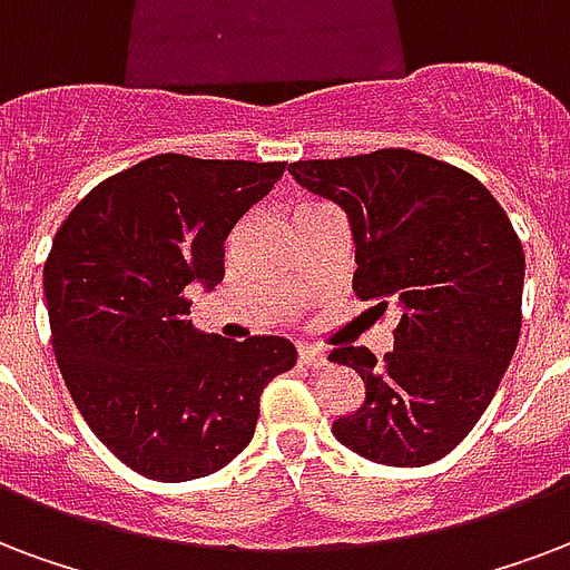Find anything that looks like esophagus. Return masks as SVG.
<instances>
[{
  "instance_id": "34e87169",
  "label": "esophagus",
  "mask_w": 570,
  "mask_h": 570,
  "mask_svg": "<svg viewBox=\"0 0 570 570\" xmlns=\"http://www.w3.org/2000/svg\"><path fill=\"white\" fill-rule=\"evenodd\" d=\"M298 358H302V364H307V367H323V364L328 362V355H325V350H320V346H298Z\"/></svg>"
}]
</instances>
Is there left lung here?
Listing matches in <instances>:
<instances>
[{"label":"left lung","instance_id":"1","mask_svg":"<svg viewBox=\"0 0 570 570\" xmlns=\"http://www.w3.org/2000/svg\"><path fill=\"white\" fill-rule=\"evenodd\" d=\"M293 179L346 212L353 289L376 314L397 311L394 350L334 346L364 403L334 440L385 466L445 458L493 401L520 337L527 256L511 220L475 176L410 149L295 160Z\"/></svg>","mask_w":570,"mask_h":570}]
</instances>
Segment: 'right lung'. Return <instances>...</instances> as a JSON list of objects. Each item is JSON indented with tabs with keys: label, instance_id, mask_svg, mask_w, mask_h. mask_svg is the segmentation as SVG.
Listing matches in <instances>:
<instances>
[{
	"label": "right lung",
	"instance_id": "right-lung-1",
	"mask_svg": "<svg viewBox=\"0 0 570 570\" xmlns=\"http://www.w3.org/2000/svg\"><path fill=\"white\" fill-rule=\"evenodd\" d=\"M286 164L155 155L92 188L43 263L53 353L92 433L151 481L212 475L254 440L259 394L295 364L286 337L233 343L188 320L224 281V245Z\"/></svg>",
	"mask_w": 570,
	"mask_h": 570
}]
</instances>
